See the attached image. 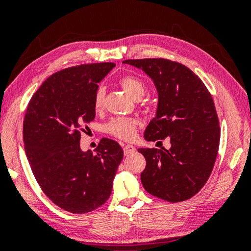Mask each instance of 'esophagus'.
I'll use <instances>...</instances> for the list:
<instances>
[{
  "label": "esophagus",
  "instance_id": "esophagus-1",
  "mask_svg": "<svg viewBox=\"0 0 251 251\" xmlns=\"http://www.w3.org/2000/svg\"><path fill=\"white\" fill-rule=\"evenodd\" d=\"M136 151L135 146L130 145V144H128V145H123V152H125V155H129V154L133 153Z\"/></svg>",
  "mask_w": 251,
  "mask_h": 251
}]
</instances>
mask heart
<instances>
[{"label":"heart","mask_w":251,"mask_h":251,"mask_svg":"<svg viewBox=\"0 0 251 251\" xmlns=\"http://www.w3.org/2000/svg\"><path fill=\"white\" fill-rule=\"evenodd\" d=\"M119 84L123 90L133 99H139L146 92V83L136 75H125L119 80ZM105 89L99 87L95 92L94 107L96 111H100L104 107ZM139 122L133 118H115L112 119L105 126L106 132L115 138L122 140H131L136 135Z\"/></svg>","instance_id":"obj_1"}]
</instances>
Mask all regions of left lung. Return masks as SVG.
Segmentation results:
<instances>
[{
  "instance_id": "1",
  "label": "left lung",
  "mask_w": 251,
  "mask_h": 251,
  "mask_svg": "<svg viewBox=\"0 0 251 251\" xmlns=\"http://www.w3.org/2000/svg\"><path fill=\"white\" fill-rule=\"evenodd\" d=\"M145 72L159 92L156 115L144 133L149 142L170 139V149L138 150L146 168L140 175L151 195L168 202L186 201L210 177L221 126L210 92L185 65L163 58L123 61Z\"/></svg>"
}]
</instances>
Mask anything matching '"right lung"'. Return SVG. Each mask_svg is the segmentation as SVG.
<instances>
[{
	"label": "right lung",
	"mask_w": 251,
	"mask_h": 251,
	"mask_svg": "<svg viewBox=\"0 0 251 251\" xmlns=\"http://www.w3.org/2000/svg\"><path fill=\"white\" fill-rule=\"evenodd\" d=\"M113 63L83 64L54 73L27 106L23 126L27 160L43 193L72 214L94 211L108 200L122 147L102 138L96 153L82 152L81 133L96 116L98 83Z\"/></svg>",
	"instance_id": "add662e5"
}]
</instances>
